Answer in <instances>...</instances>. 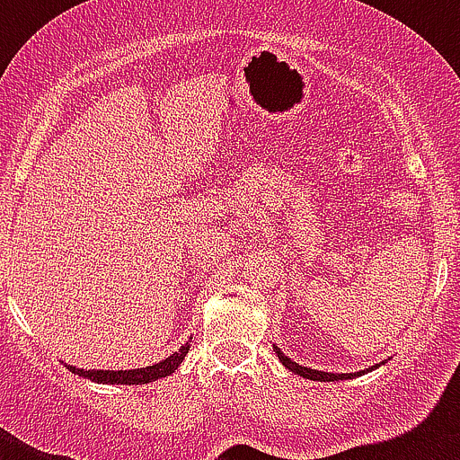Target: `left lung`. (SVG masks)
Masks as SVG:
<instances>
[{
    "instance_id": "1",
    "label": "left lung",
    "mask_w": 460,
    "mask_h": 460,
    "mask_svg": "<svg viewBox=\"0 0 460 460\" xmlns=\"http://www.w3.org/2000/svg\"><path fill=\"white\" fill-rule=\"evenodd\" d=\"M273 351H276L278 360H280L282 365H285L289 372L303 376V378H309V380H320V383H333V380H347V378H354V376H363L367 372H372V369L380 367V365H374V367L369 369H360V372H351V374H333V372H318V369H312V367H303V365H298L296 360H291L289 356L282 354V349L278 345H273Z\"/></svg>"
}]
</instances>
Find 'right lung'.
<instances>
[{
	"mask_svg": "<svg viewBox=\"0 0 460 460\" xmlns=\"http://www.w3.org/2000/svg\"><path fill=\"white\" fill-rule=\"evenodd\" d=\"M191 342V341H189ZM189 342H184L178 351L169 356V358L160 360L155 365H148V367H137V369H82V367H73V365H66L68 372L82 376V378L93 380V383L100 385H146L153 383L157 378H164V376L173 374L175 369L180 367V363L184 360V356L189 354Z\"/></svg>",
	"mask_w": 460,
	"mask_h": 460,
	"instance_id": "add662e5",
	"label": "right lung"
}]
</instances>
